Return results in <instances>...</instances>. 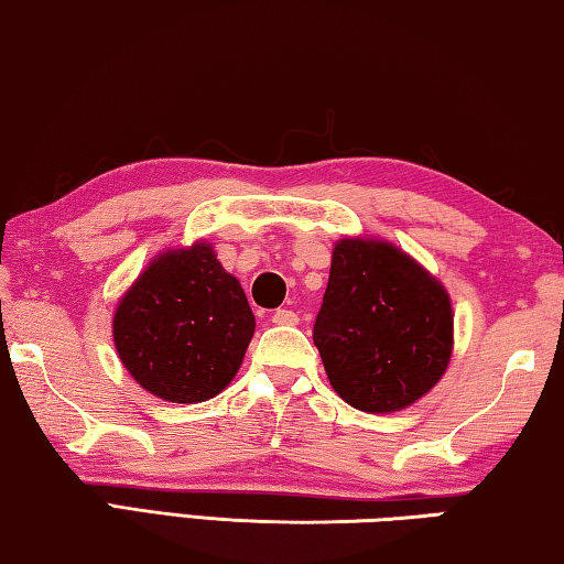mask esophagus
<instances>
[{
	"mask_svg": "<svg viewBox=\"0 0 564 564\" xmlns=\"http://www.w3.org/2000/svg\"><path fill=\"white\" fill-rule=\"evenodd\" d=\"M272 322H274V325H288V327H292V325H297L300 317L294 315L292 310H276L274 315H272Z\"/></svg>",
	"mask_w": 564,
	"mask_h": 564,
	"instance_id": "obj_1",
	"label": "esophagus"
}]
</instances>
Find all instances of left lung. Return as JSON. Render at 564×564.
Segmentation results:
<instances>
[{
	"label": "left lung",
	"instance_id": "obj_1",
	"mask_svg": "<svg viewBox=\"0 0 564 564\" xmlns=\"http://www.w3.org/2000/svg\"><path fill=\"white\" fill-rule=\"evenodd\" d=\"M315 345L329 384L362 412H400L427 394L452 357V302L424 267L382 239L332 252Z\"/></svg>",
	"mask_w": 564,
	"mask_h": 564
}]
</instances>
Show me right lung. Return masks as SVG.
Listing matches in <instances>:
<instances>
[{"label": "right lung", "mask_w": 564, "mask_h": 564, "mask_svg": "<svg viewBox=\"0 0 564 564\" xmlns=\"http://www.w3.org/2000/svg\"><path fill=\"white\" fill-rule=\"evenodd\" d=\"M112 335L137 384L167 402L195 404L232 382L254 315L237 276L197 242L154 257L119 300Z\"/></svg>", "instance_id": "obj_1"}]
</instances>
